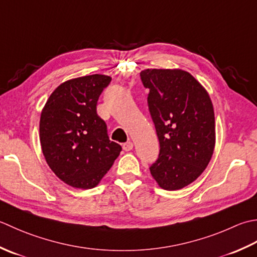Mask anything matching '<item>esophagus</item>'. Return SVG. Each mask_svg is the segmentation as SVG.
Wrapping results in <instances>:
<instances>
[{
	"label": "esophagus",
	"mask_w": 257,
	"mask_h": 257,
	"mask_svg": "<svg viewBox=\"0 0 257 257\" xmlns=\"http://www.w3.org/2000/svg\"><path fill=\"white\" fill-rule=\"evenodd\" d=\"M132 149H133V143L131 142V141H130V142H126V143L123 144V150L124 151L127 152V151H131Z\"/></svg>",
	"instance_id": "obj_1"
}]
</instances>
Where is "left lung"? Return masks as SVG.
<instances>
[{
  "mask_svg": "<svg viewBox=\"0 0 257 257\" xmlns=\"http://www.w3.org/2000/svg\"><path fill=\"white\" fill-rule=\"evenodd\" d=\"M149 88V109L160 141L159 159L150 167L160 187L176 191L206 169L215 146V117L208 93L183 70L141 72Z\"/></svg>",
  "mask_w": 257,
  "mask_h": 257,
  "instance_id": "obj_1",
  "label": "left lung"
}]
</instances>
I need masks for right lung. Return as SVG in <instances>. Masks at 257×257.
Listing matches in <instances>:
<instances>
[{
	"label": "right lung",
	"instance_id": "obj_1",
	"mask_svg": "<svg viewBox=\"0 0 257 257\" xmlns=\"http://www.w3.org/2000/svg\"><path fill=\"white\" fill-rule=\"evenodd\" d=\"M111 80L102 74L72 78L55 88L42 109V152L54 174L72 187H95L122 151L109 141L96 113L98 97Z\"/></svg>",
	"mask_w": 257,
	"mask_h": 257
}]
</instances>
